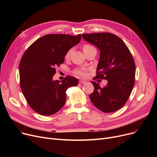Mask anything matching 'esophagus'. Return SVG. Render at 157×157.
<instances>
[{
  "mask_svg": "<svg viewBox=\"0 0 157 157\" xmlns=\"http://www.w3.org/2000/svg\"><path fill=\"white\" fill-rule=\"evenodd\" d=\"M86 83V81H84V80H80V81H79V83H80V84L83 85V84H85V83Z\"/></svg>",
  "mask_w": 157,
  "mask_h": 157,
  "instance_id": "1",
  "label": "esophagus"
}]
</instances>
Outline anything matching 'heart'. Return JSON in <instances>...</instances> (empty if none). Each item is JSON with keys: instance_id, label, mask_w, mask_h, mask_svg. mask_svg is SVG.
Segmentation results:
<instances>
[{"instance_id": "1", "label": "heart", "mask_w": 157, "mask_h": 157, "mask_svg": "<svg viewBox=\"0 0 157 157\" xmlns=\"http://www.w3.org/2000/svg\"><path fill=\"white\" fill-rule=\"evenodd\" d=\"M95 49L93 46H92L91 44H86L85 45H83V52L85 53H87L88 52H89L90 50H91V49ZM71 51L72 49H69V50L67 52V53H66L65 55V58H69L70 56V55L71 53ZM74 74H76V75L79 76H81V77H85L86 76V73L82 70H80V69H77L75 71H74Z\"/></svg>"}]
</instances>
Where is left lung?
I'll list each match as a JSON object with an SVG mask.
<instances>
[{"label": "left lung", "instance_id": "left-lung-1", "mask_svg": "<svg viewBox=\"0 0 157 157\" xmlns=\"http://www.w3.org/2000/svg\"><path fill=\"white\" fill-rule=\"evenodd\" d=\"M82 37L100 50L94 79L108 81L103 87L92 81L94 91L90 95V100L102 112L118 111L125 104L134 86L136 65L132 55L125 43L111 33L85 34Z\"/></svg>", "mask_w": 157, "mask_h": 157}]
</instances>
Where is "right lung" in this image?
I'll use <instances>...</instances> for the list:
<instances>
[{"label": "right lung", "mask_w": 157, "mask_h": 157, "mask_svg": "<svg viewBox=\"0 0 157 157\" xmlns=\"http://www.w3.org/2000/svg\"><path fill=\"white\" fill-rule=\"evenodd\" d=\"M81 35L48 34L33 43L23 55L19 65L22 93L30 108L49 116L61 109L66 101V90L78 85L76 78L53 80L56 67L64 62L69 49L78 44Z\"/></svg>", "instance_id": "obj_1"}]
</instances>
